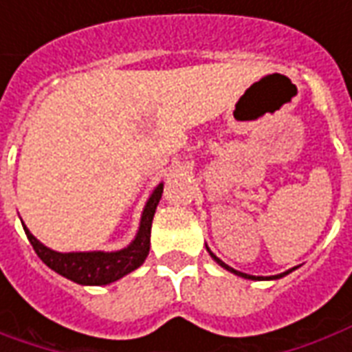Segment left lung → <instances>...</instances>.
Here are the masks:
<instances>
[{
  "instance_id": "8db88e82",
  "label": "left lung",
  "mask_w": 352,
  "mask_h": 352,
  "mask_svg": "<svg viewBox=\"0 0 352 352\" xmlns=\"http://www.w3.org/2000/svg\"><path fill=\"white\" fill-rule=\"evenodd\" d=\"M207 251H209V249H207ZM209 252H211V251H209ZM211 256H213V258L217 260V262H219V264H221L222 267H224V270H228V272L236 273V275H239V277H245V279H260V277H254V275H247V273L236 272V270H234V267H230L228 264H224V262H222V260H219V258H217V256H214L213 252H211ZM290 272H292V270H288V272L280 273V275H273V277H270V279H279V277H283V275H287V273H290Z\"/></svg>"
}]
</instances>
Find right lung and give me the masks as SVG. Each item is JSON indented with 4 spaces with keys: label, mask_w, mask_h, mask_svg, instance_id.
Listing matches in <instances>:
<instances>
[{
    "label": "right lung",
    "mask_w": 352,
    "mask_h": 352,
    "mask_svg": "<svg viewBox=\"0 0 352 352\" xmlns=\"http://www.w3.org/2000/svg\"><path fill=\"white\" fill-rule=\"evenodd\" d=\"M164 184H158L153 196L148 198L141 217L139 232L135 239L131 241L130 247L116 252H56L47 249L45 245L39 243L30 230L24 226L30 243L37 252V256L54 270L60 275L79 285H109L113 280L120 279L133 270H138L143 264L151 249V226H153V217L156 206L162 198Z\"/></svg>",
    "instance_id": "obj_1"
}]
</instances>
